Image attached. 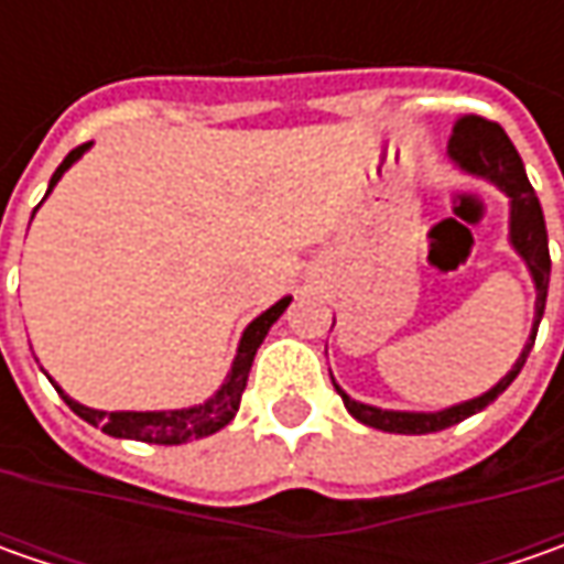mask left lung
<instances>
[{"label": "left lung", "mask_w": 564, "mask_h": 564, "mask_svg": "<svg viewBox=\"0 0 564 564\" xmlns=\"http://www.w3.org/2000/svg\"><path fill=\"white\" fill-rule=\"evenodd\" d=\"M448 153H452V160L462 165V169L474 172V175H484V178H489L492 185L502 187L511 197V245L528 260V267L533 272V282H536L533 333L531 341L524 345L518 364L509 370V377L499 379L487 395L465 401V404H455L448 411H436V414L379 411V408H370V404H360V401L348 399L336 386V379H333L336 392L345 401V408H348V414L358 417L360 423H367V426H377L382 433H414V436H421V433H440L445 426H455V423H462L470 414L484 411L521 373L524 360L531 355L543 311H546V292H550V241H546V223H543V209H540V200H536V191L528 182V172H524V163H521L514 143L509 141V134L502 131L499 121H489L484 116H462V119L455 121V131H452V141H448Z\"/></svg>", "instance_id": "obj_1"}]
</instances>
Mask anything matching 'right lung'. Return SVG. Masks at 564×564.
Here are the masks:
<instances>
[{"mask_svg": "<svg viewBox=\"0 0 564 564\" xmlns=\"http://www.w3.org/2000/svg\"><path fill=\"white\" fill-rule=\"evenodd\" d=\"M87 147H90V143H80V147H75V150L62 160V165L55 169L53 182H50V191H53L55 182L62 178V172L75 163ZM50 191H46V194H50ZM33 213H36V209H33ZM289 301H292V297H282L279 304H272L267 314L257 316L248 329H245V338H241V345H238V358L231 364V373H228L226 386H223L213 399L206 401V404H200V408H185V411H112V414H106V411H94V408L77 404V401L68 399L62 389H58V395L68 401V408L75 411L77 417H84V421L94 423V426H102V433L119 436V440H138V443L153 445H182L191 443V440H204L209 433L223 430V426L238 414V404H241V392H245V386H248L253 355H257V348L263 345V338L270 333L272 323H275V319L282 316V311L289 307Z\"/></svg>", "mask_w": 564, "mask_h": 564, "instance_id": "add662e5", "label": "right lung"}]
</instances>
